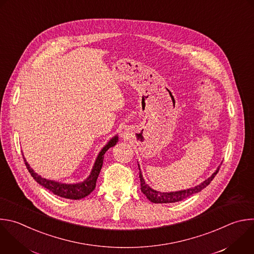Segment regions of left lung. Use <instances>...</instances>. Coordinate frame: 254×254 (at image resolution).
<instances>
[{
    "instance_id": "obj_1",
    "label": "left lung",
    "mask_w": 254,
    "mask_h": 254,
    "mask_svg": "<svg viewBox=\"0 0 254 254\" xmlns=\"http://www.w3.org/2000/svg\"><path fill=\"white\" fill-rule=\"evenodd\" d=\"M219 167H217V170L212 174V176L210 178H208L207 180H205L203 183H201L199 186H196L194 188H191L190 190H181V191H176V192H159L156 191L154 190H152L151 188H149L143 178L141 173L139 172V180H140V190L142 191V193L148 198V200H150L153 203H172V202H178L181 201L194 193L199 192L201 190H203L204 188H206L211 181L214 179V177L217 175Z\"/></svg>"
}]
</instances>
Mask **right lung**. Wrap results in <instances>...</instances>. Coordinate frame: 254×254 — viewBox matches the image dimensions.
<instances>
[{
    "mask_svg": "<svg viewBox=\"0 0 254 254\" xmlns=\"http://www.w3.org/2000/svg\"><path fill=\"white\" fill-rule=\"evenodd\" d=\"M117 141H118V136L113 137L110 140V142L102 149V151L100 152V154L97 157V160L95 162V165L93 167V171H92L90 177L83 183H80V184L65 185V184H60V183H56L54 181L46 180V179L42 178L41 176H39L38 174L34 173V171L30 167V165L28 164V162L26 161L25 158H24V161H25V164L28 168L29 173L31 174V176L34 178V180L39 185H41L45 189L49 190L50 191H52L54 194H56L58 196H61L64 198H68V199H80V198H83L87 195H89L96 189V183H97L98 177L100 175V172H101L102 166H103V162H104V154L110 147L114 146L117 143Z\"/></svg>",
    "mask_w": 254,
    "mask_h": 254,
    "instance_id": "right-lung-1",
    "label": "right lung"
}]
</instances>
